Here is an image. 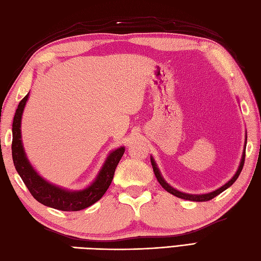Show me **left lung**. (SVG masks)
Masks as SVG:
<instances>
[{"label": "left lung", "mask_w": 261, "mask_h": 261, "mask_svg": "<svg viewBox=\"0 0 261 261\" xmlns=\"http://www.w3.org/2000/svg\"><path fill=\"white\" fill-rule=\"evenodd\" d=\"M246 145H247V137H246V143H245V150H243V154H242L241 162H240V165H239V168H238V170H237V173L234 174V176L232 177V178H231L228 182H226V184H224L223 186H221V187L218 188V190H216V191H213V192L207 193V194H201V195H193V194H186V193H182V192H179V191L175 190L174 187H171V186L168 184V182L163 178V176H162V174H160V171H159V169H158V167H157L156 163H154L153 158L151 157V165H152V168H153V173H154V175H156L157 179H158V181H159V184L162 185L168 193L173 194V195H175V196H177V197H179V198H182V199H188V201H193V202H206V201H210V199L214 198L215 196H218L219 194H221L223 191H225L226 188L230 187L232 184H233V182L237 180L238 177H239V175H240V173H241V170H242V168H243V165H245Z\"/></svg>", "instance_id": "1"}]
</instances>
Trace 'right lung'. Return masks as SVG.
Returning a JSON list of instances; mask_svg holds the SVG:
<instances>
[{
    "label": "right lung",
    "instance_id": "1",
    "mask_svg": "<svg viewBox=\"0 0 261 261\" xmlns=\"http://www.w3.org/2000/svg\"><path fill=\"white\" fill-rule=\"evenodd\" d=\"M29 97V93L21 99L18 109L15 111L12 124V158L15 169L23 180L27 188L39 203L46 206L60 211H81L101 198L108 191L111 181L113 179L114 171L120 159L124 153V147H120L111 152L101 170L92 184L82 191H67L43 179L37 171L33 169L28 160L21 139V119L25 103Z\"/></svg>",
    "mask_w": 261,
    "mask_h": 261
}]
</instances>
